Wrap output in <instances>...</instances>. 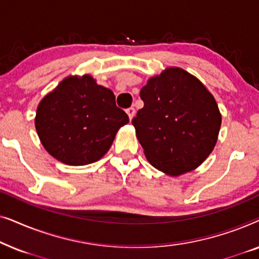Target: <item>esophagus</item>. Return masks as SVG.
Wrapping results in <instances>:
<instances>
[{"label":"esophagus","mask_w":259,"mask_h":259,"mask_svg":"<svg viewBox=\"0 0 259 259\" xmlns=\"http://www.w3.org/2000/svg\"><path fill=\"white\" fill-rule=\"evenodd\" d=\"M126 113H127V114H128L130 120H132L134 114H136V109H134V107H130V108L126 109Z\"/></svg>","instance_id":"34e87169"}]
</instances>
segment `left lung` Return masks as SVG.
Wrapping results in <instances>:
<instances>
[{
  "label": "left lung",
  "mask_w": 259,
  "mask_h": 259,
  "mask_svg": "<svg viewBox=\"0 0 259 259\" xmlns=\"http://www.w3.org/2000/svg\"><path fill=\"white\" fill-rule=\"evenodd\" d=\"M144 107L132 123L145 157L159 171L178 177L206 160L217 143L222 114L196 76L168 67L140 91Z\"/></svg>",
  "instance_id": "1"
}]
</instances>
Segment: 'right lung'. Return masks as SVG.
<instances>
[{
	"mask_svg": "<svg viewBox=\"0 0 259 259\" xmlns=\"http://www.w3.org/2000/svg\"><path fill=\"white\" fill-rule=\"evenodd\" d=\"M130 119L115 97L93 76L70 75L40 101L35 128L46 151L72 166L95 162L107 153Z\"/></svg>",
	"mask_w": 259,
	"mask_h": 259,
	"instance_id": "right-lung-1",
	"label": "right lung"
}]
</instances>
